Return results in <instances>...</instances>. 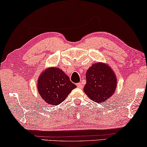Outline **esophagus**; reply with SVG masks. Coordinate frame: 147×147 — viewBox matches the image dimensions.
I'll list each match as a JSON object with an SVG mask.
<instances>
[{
	"mask_svg": "<svg viewBox=\"0 0 147 147\" xmlns=\"http://www.w3.org/2000/svg\"><path fill=\"white\" fill-rule=\"evenodd\" d=\"M77 86H78V87L79 88H81L83 87V85H82V83H79L77 84Z\"/></svg>",
	"mask_w": 147,
	"mask_h": 147,
	"instance_id": "obj_1",
	"label": "esophagus"
}]
</instances>
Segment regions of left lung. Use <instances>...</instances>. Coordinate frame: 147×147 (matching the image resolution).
<instances>
[{"label": "left lung", "mask_w": 147, "mask_h": 147, "mask_svg": "<svg viewBox=\"0 0 147 147\" xmlns=\"http://www.w3.org/2000/svg\"><path fill=\"white\" fill-rule=\"evenodd\" d=\"M86 79L84 92L95 102L103 103L116 89V76L106 64L97 62L92 64L86 71Z\"/></svg>", "instance_id": "left-lung-1"}]
</instances>
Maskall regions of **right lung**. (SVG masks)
I'll return each mask as SVG.
<instances>
[{
	"label": "right lung",
	"instance_id": "obj_1",
	"mask_svg": "<svg viewBox=\"0 0 147 147\" xmlns=\"http://www.w3.org/2000/svg\"><path fill=\"white\" fill-rule=\"evenodd\" d=\"M38 90L45 103L57 105L66 99L76 85L59 68H49L38 78Z\"/></svg>",
	"mask_w": 147,
	"mask_h": 147
}]
</instances>
